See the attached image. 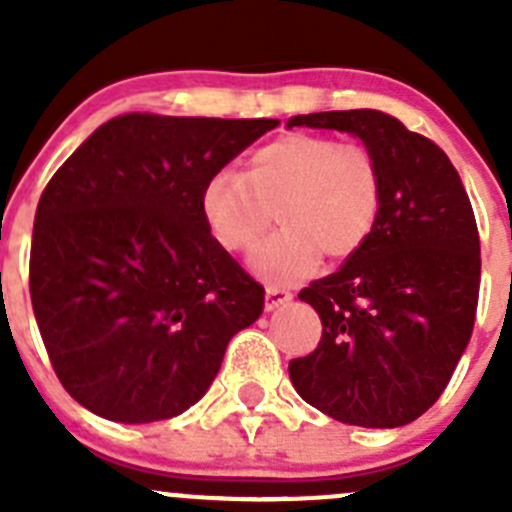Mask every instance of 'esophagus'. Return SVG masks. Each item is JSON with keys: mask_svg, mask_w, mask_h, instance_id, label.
<instances>
[{"mask_svg": "<svg viewBox=\"0 0 512 512\" xmlns=\"http://www.w3.org/2000/svg\"><path fill=\"white\" fill-rule=\"evenodd\" d=\"M292 300V292L284 287H277V284H269L266 287V310H274V307L284 305V302Z\"/></svg>", "mask_w": 512, "mask_h": 512, "instance_id": "obj_1", "label": "esophagus"}]
</instances>
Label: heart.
I'll return each mask as SVG.
<instances>
[{
	"label": "heart",
	"mask_w": 512,
	"mask_h": 512,
	"mask_svg": "<svg viewBox=\"0 0 512 512\" xmlns=\"http://www.w3.org/2000/svg\"><path fill=\"white\" fill-rule=\"evenodd\" d=\"M202 217L225 251H251L274 223L284 228L253 253L271 282H300L320 256L361 251L382 207V171L364 143L289 133L253 151L241 176L215 174L200 197Z\"/></svg>",
	"instance_id": "obj_1"
}]
</instances>
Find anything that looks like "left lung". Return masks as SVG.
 Masks as SVG:
<instances>
[{
	"label": "left lung",
	"instance_id": "1",
	"mask_svg": "<svg viewBox=\"0 0 512 512\" xmlns=\"http://www.w3.org/2000/svg\"><path fill=\"white\" fill-rule=\"evenodd\" d=\"M295 125L361 138L382 171V207L361 251L300 292L323 336L289 361V379L341 423H413L446 390L472 338L482 261L467 189L433 140L387 112H312L287 122Z\"/></svg>",
	"mask_w": 512,
	"mask_h": 512
}]
</instances>
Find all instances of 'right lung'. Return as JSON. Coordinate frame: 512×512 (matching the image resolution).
I'll use <instances>...</instances> for the list:
<instances>
[{"mask_svg":"<svg viewBox=\"0 0 512 512\" xmlns=\"http://www.w3.org/2000/svg\"><path fill=\"white\" fill-rule=\"evenodd\" d=\"M279 120L120 115L53 174L35 210L30 300L63 390L117 423L200 400L264 287L210 235L200 197Z\"/></svg>","mask_w":512,"mask_h":512,"instance_id":"1","label":"right lung"}]
</instances>
